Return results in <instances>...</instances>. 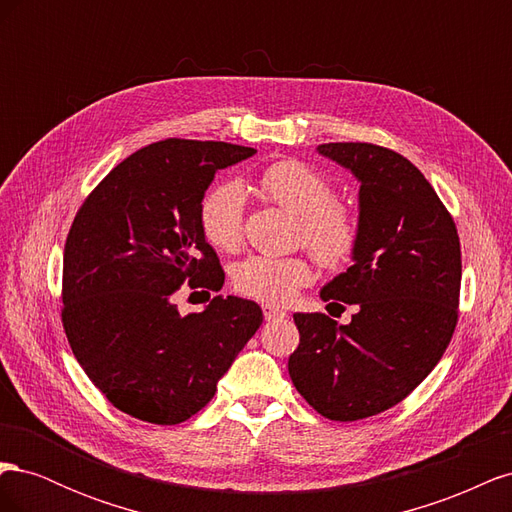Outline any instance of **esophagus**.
<instances>
[{
	"instance_id": "34e87169",
	"label": "esophagus",
	"mask_w": 512,
	"mask_h": 512,
	"mask_svg": "<svg viewBox=\"0 0 512 512\" xmlns=\"http://www.w3.org/2000/svg\"><path fill=\"white\" fill-rule=\"evenodd\" d=\"M262 314H265V320H280L286 318V312L275 305H262Z\"/></svg>"
}]
</instances>
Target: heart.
Returning a JSON list of instances; mask_svg holds the SVG:
<instances>
[{
	"instance_id": "obj_1",
	"label": "heart",
	"mask_w": 512,
	"mask_h": 512,
	"mask_svg": "<svg viewBox=\"0 0 512 512\" xmlns=\"http://www.w3.org/2000/svg\"><path fill=\"white\" fill-rule=\"evenodd\" d=\"M258 190L273 203L299 215L303 245L324 267H342L361 235L359 213L335 198L333 181L301 160H277L258 175ZM245 194L235 181L209 188L200 200L198 220L205 239L222 252H235L243 241ZM312 267L301 256H250L232 271V284L243 297L262 303H286L312 282Z\"/></svg>"
}]
</instances>
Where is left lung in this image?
Segmentation results:
<instances>
[{"label": "left lung", "instance_id": "8db88e82", "mask_svg": "<svg viewBox=\"0 0 512 512\" xmlns=\"http://www.w3.org/2000/svg\"><path fill=\"white\" fill-rule=\"evenodd\" d=\"M318 153L361 181L354 265L320 292L359 312L350 324L294 314L288 374L318 414L346 423L397 406L442 359L459 316L461 247L436 190L397 151L324 143Z\"/></svg>", "mask_w": 512, "mask_h": 512}]
</instances>
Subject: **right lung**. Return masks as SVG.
Listing matches in <instances>:
<instances>
[{
    "label": "right lung",
    "mask_w": 512,
    "mask_h": 512,
    "mask_svg": "<svg viewBox=\"0 0 512 512\" xmlns=\"http://www.w3.org/2000/svg\"><path fill=\"white\" fill-rule=\"evenodd\" d=\"M256 149L215 141L147 145L117 164L70 226L61 322L89 380L138 421L177 425L203 410L262 324V309L211 297L224 284L198 207L218 170ZM212 301L183 317V284Z\"/></svg>",
    "instance_id": "1"
}]
</instances>
